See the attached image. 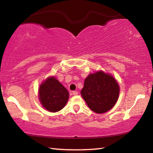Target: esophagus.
I'll list each match as a JSON object with an SVG mask.
<instances>
[{
    "instance_id": "34e87169",
    "label": "esophagus",
    "mask_w": 153,
    "mask_h": 153,
    "mask_svg": "<svg viewBox=\"0 0 153 153\" xmlns=\"http://www.w3.org/2000/svg\"><path fill=\"white\" fill-rule=\"evenodd\" d=\"M73 95H78V92H77V91H73Z\"/></svg>"
}]
</instances>
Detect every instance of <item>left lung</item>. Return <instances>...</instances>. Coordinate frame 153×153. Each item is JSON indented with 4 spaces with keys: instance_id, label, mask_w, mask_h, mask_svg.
<instances>
[{
    "instance_id": "1",
    "label": "left lung",
    "mask_w": 153,
    "mask_h": 153,
    "mask_svg": "<svg viewBox=\"0 0 153 153\" xmlns=\"http://www.w3.org/2000/svg\"><path fill=\"white\" fill-rule=\"evenodd\" d=\"M119 94L120 86L115 79L102 71L88 75L81 91L88 106L97 113H104L112 108Z\"/></svg>"
}]
</instances>
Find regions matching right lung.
<instances>
[{
    "instance_id": "right-lung-1",
    "label": "right lung",
    "mask_w": 153,
    "mask_h": 153,
    "mask_svg": "<svg viewBox=\"0 0 153 153\" xmlns=\"http://www.w3.org/2000/svg\"><path fill=\"white\" fill-rule=\"evenodd\" d=\"M39 100L45 108L50 112H58L65 106L69 92L58 79L50 77L40 84Z\"/></svg>"
}]
</instances>
